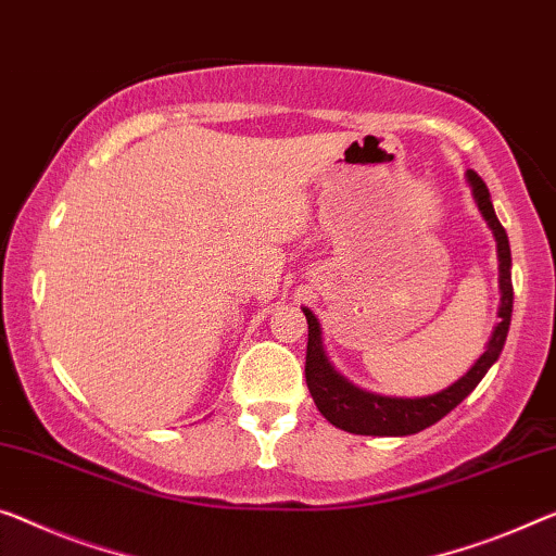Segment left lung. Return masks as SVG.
Segmentation results:
<instances>
[{
	"label": "left lung",
	"mask_w": 556,
	"mask_h": 556,
	"mask_svg": "<svg viewBox=\"0 0 556 556\" xmlns=\"http://www.w3.org/2000/svg\"><path fill=\"white\" fill-rule=\"evenodd\" d=\"M467 181L475 194V202L482 212V217L490 225L492 235L496 239V256H500V289H502V304H500V325L494 327L486 352L475 362L467 375L457 379L452 387L442 389V392L417 396V400H402V396H382L367 389L354 387L352 382L339 375L331 367L325 346H321V331L319 321L309 309H304L306 325H309V342H306V387L317 409L325 414V419L331 425L344 429L352 434H367V437H407L417 434L421 429L432 427L434 421L446 417L459 402L475 392V387L482 382L492 364L500 359L502 346L507 342V331L511 321V304H515V289H511V252H509V237L504 227L496 219L490 189L479 177L477 172H467Z\"/></svg>",
	"instance_id": "8db88e82"
}]
</instances>
